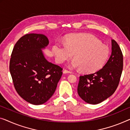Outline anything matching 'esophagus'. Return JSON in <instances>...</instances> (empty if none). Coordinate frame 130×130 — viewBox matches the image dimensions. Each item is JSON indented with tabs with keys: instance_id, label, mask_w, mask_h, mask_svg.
I'll return each instance as SVG.
<instances>
[{
	"instance_id": "1",
	"label": "esophagus",
	"mask_w": 130,
	"mask_h": 130,
	"mask_svg": "<svg viewBox=\"0 0 130 130\" xmlns=\"http://www.w3.org/2000/svg\"><path fill=\"white\" fill-rule=\"evenodd\" d=\"M63 73H71V72L67 70V69H64V70L63 71Z\"/></svg>"
}]
</instances>
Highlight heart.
Instances as JSON below:
<instances>
[{
    "mask_svg": "<svg viewBox=\"0 0 130 130\" xmlns=\"http://www.w3.org/2000/svg\"><path fill=\"white\" fill-rule=\"evenodd\" d=\"M53 51L58 63L70 59L73 68H80L86 73L96 72L103 67L109 57V49L95 37L89 34L69 36L65 44H54Z\"/></svg>",
    "mask_w": 130,
    "mask_h": 130,
    "instance_id": "1",
    "label": "heart"
}]
</instances>
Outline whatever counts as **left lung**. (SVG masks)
I'll return each instance as SVG.
<instances>
[{
  "mask_svg": "<svg viewBox=\"0 0 130 130\" xmlns=\"http://www.w3.org/2000/svg\"><path fill=\"white\" fill-rule=\"evenodd\" d=\"M123 68V56L119 44L111 40V54L99 71L79 77L77 93L89 104H96L113 94L119 85Z\"/></svg>",
  "mask_w": 130,
  "mask_h": 130,
  "instance_id": "obj_1",
  "label": "left lung"
}]
</instances>
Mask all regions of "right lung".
Wrapping results in <instances>:
<instances>
[{
  "mask_svg": "<svg viewBox=\"0 0 130 130\" xmlns=\"http://www.w3.org/2000/svg\"><path fill=\"white\" fill-rule=\"evenodd\" d=\"M49 44L41 34L24 35L15 43L9 69L17 93L26 102L40 105L48 101L55 92L62 75V68L50 62L42 49Z\"/></svg>",
  "mask_w": 130,
  "mask_h": 130,
  "instance_id": "1",
  "label": "right lung"
}]
</instances>
